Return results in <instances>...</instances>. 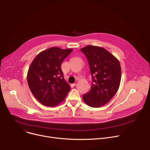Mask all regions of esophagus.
<instances>
[{
    "label": "esophagus",
    "mask_w": 150,
    "mask_h": 150,
    "mask_svg": "<svg viewBox=\"0 0 150 150\" xmlns=\"http://www.w3.org/2000/svg\"><path fill=\"white\" fill-rule=\"evenodd\" d=\"M75 86H76V84H75V83H74V84H70V87L72 88L75 87Z\"/></svg>",
    "instance_id": "1"
}]
</instances>
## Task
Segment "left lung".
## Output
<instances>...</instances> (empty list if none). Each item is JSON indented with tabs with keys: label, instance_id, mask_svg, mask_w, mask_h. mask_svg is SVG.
<instances>
[{
	"label": "left lung",
	"instance_id": "1",
	"mask_svg": "<svg viewBox=\"0 0 150 150\" xmlns=\"http://www.w3.org/2000/svg\"><path fill=\"white\" fill-rule=\"evenodd\" d=\"M80 50L88 59L92 78L91 89L83 96V101L91 107L102 106L113 98L119 88L120 62L101 47L89 45Z\"/></svg>",
	"mask_w": 150,
	"mask_h": 150
}]
</instances>
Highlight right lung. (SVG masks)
Returning <instances> with one entry per match:
<instances>
[{
	"mask_svg": "<svg viewBox=\"0 0 150 150\" xmlns=\"http://www.w3.org/2000/svg\"><path fill=\"white\" fill-rule=\"evenodd\" d=\"M72 50L53 47L39 53L31 63L27 73L28 84L33 95L43 105H58L70 90L63 77L61 64Z\"/></svg>",
	"mask_w": 150,
	"mask_h": 150,
	"instance_id": "right-lung-1",
	"label": "right lung"
}]
</instances>
